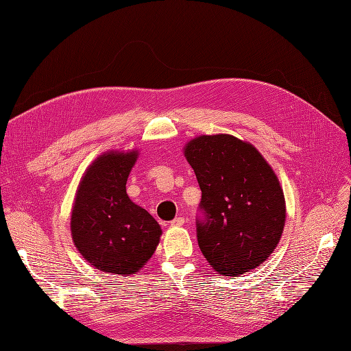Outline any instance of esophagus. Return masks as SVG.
Wrapping results in <instances>:
<instances>
[{"instance_id":"1","label":"esophagus","mask_w":351,"mask_h":351,"mask_svg":"<svg viewBox=\"0 0 351 351\" xmlns=\"http://www.w3.org/2000/svg\"><path fill=\"white\" fill-rule=\"evenodd\" d=\"M184 217H176L174 221H171V226H174V228H177V226H183L184 225Z\"/></svg>"}]
</instances>
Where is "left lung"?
Masks as SVG:
<instances>
[{
  "label": "left lung",
  "mask_w": 351,
  "mask_h": 351,
  "mask_svg": "<svg viewBox=\"0 0 351 351\" xmlns=\"http://www.w3.org/2000/svg\"><path fill=\"white\" fill-rule=\"evenodd\" d=\"M202 190L206 221L200 251L222 276H241L270 257L282 238L286 202L271 165L252 143L228 134L200 135L183 148Z\"/></svg>",
  "instance_id": "1"
}]
</instances>
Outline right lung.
Returning a JSON list of instances; mask_svg holds the SVG:
<instances>
[{"label":"right lung","mask_w":351,"mask_h":351,"mask_svg":"<svg viewBox=\"0 0 351 351\" xmlns=\"http://www.w3.org/2000/svg\"><path fill=\"white\" fill-rule=\"evenodd\" d=\"M138 155V149L103 152L77 187L71 237L84 260L100 271L136 274L160 244V223L126 193Z\"/></svg>","instance_id":"add662e5"}]
</instances>
